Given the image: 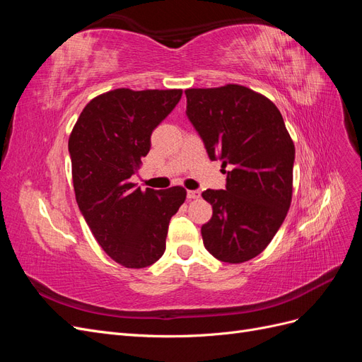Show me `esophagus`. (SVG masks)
<instances>
[{
  "instance_id": "obj_1",
  "label": "esophagus",
  "mask_w": 362,
  "mask_h": 362,
  "mask_svg": "<svg viewBox=\"0 0 362 362\" xmlns=\"http://www.w3.org/2000/svg\"><path fill=\"white\" fill-rule=\"evenodd\" d=\"M187 198L189 199H199L201 198V192L199 190H189L187 192Z\"/></svg>"
}]
</instances>
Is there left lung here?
<instances>
[{
    "instance_id": "8db88e82",
    "label": "left lung",
    "mask_w": 362,
    "mask_h": 362,
    "mask_svg": "<svg viewBox=\"0 0 362 362\" xmlns=\"http://www.w3.org/2000/svg\"><path fill=\"white\" fill-rule=\"evenodd\" d=\"M190 122L208 156L228 168L226 190H205L213 216L201 228L205 249L240 264L259 255L286 218L293 194L294 144L278 107L246 86L187 89Z\"/></svg>"
}]
</instances>
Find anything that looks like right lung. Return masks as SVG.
Instances as JSON below:
<instances>
[{
    "instance_id": "obj_1",
    "label": "right lung",
    "mask_w": 362,
    "mask_h": 362,
    "mask_svg": "<svg viewBox=\"0 0 362 362\" xmlns=\"http://www.w3.org/2000/svg\"><path fill=\"white\" fill-rule=\"evenodd\" d=\"M181 89L95 96L69 136L76 204L105 254L127 269H144L164 254L170 217L184 204L181 185L141 190L129 178L151 148V134L181 100Z\"/></svg>"
}]
</instances>
